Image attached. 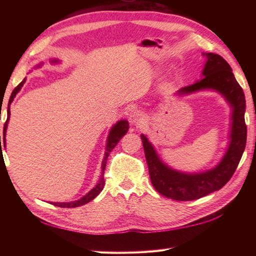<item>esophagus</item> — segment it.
Masks as SVG:
<instances>
[{
  "label": "esophagus",
  "instance_id": "obj_1",
  "mask_svg": "<svg viewBox=\"0 0 256 256\" xmlns=\"http://www.w3.org/2000/svg\"><path fill=\"white\" fill-rule=\"evenodd\" d=\"M144 114L138 110H134L130 114V122H131L132 125H136V126L138 125H142L144 123Z\"/></svg>",
  "mask_w": 256,
  "mask_h": 256
}]
</instances>
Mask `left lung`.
I'll list each match as a JSON object with an SVG mask.
<instances>
[{
	"label": "left lung",
	"instance_id": "8db88e82",
	"mask_svg": "<svg viewBox=\"0 0 256 256\" xmlns=\"http://www.w3.org/2000/svg\"><path fill=\"white\" fill-rule=\"evenodd\" d=\"M206 57L202 78L184 86L178 94L211 89L220 92L232 108L230 144L224 158L214 168L199 174H186L164 164L145 135H140L148 162L150 182L160 194L177 201L199 199L221 189L234 174L246 144V96L238 84L230 64L216 54H204Z\"/></svg>",
	"mask_w": 256,
	"mask_h": 256
}]
</instances>
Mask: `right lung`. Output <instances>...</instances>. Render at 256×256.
I'll list each match as a JSON object with an SVG mask.
<instances>
[{
  "label": "right lung",
  "instance_id": "add662e5",
  "mask_svg": "<svg viewBox=\"0 0 256 256\" xmlns=\"http://www.w3.org/2000/svg\"><path fill=\"white\" fill-rule=\"evenodd\" d=\"M50 62L52 64H56L58 62L57 59H52ZM40 64H38L37 67H40ZM25 80L24 79L22 82L16 86V88L13 90L12 94L10 96V100H8V118H6V122L4 124V128H3V144H4V148H5V134H6V128H8V120H10V103L13 102L15 96L18 94V92L22 89V86L25 84ZM128 130V122L126 120H121V121L116 122V124L113 125V128L110 130V133H108V142H106V153H104V157H103V160H102V166H101V175H100V179L98 184H96L94 188H92L90 192L86 194V196H84L82 198L79 199V200H76V201H72V202H50L52 204L56 206H62V208H76V206H84L86 204H88L89 201L94 200L98 194H99L103 187H104V170H106V160H108V154L111 153V150L116 148V144L120 142V140L122 138L123 135L126 134ZM0 146H1V136H0Z\"/></svg>",
  "mask_w": 256,
  "mask_h": 256
}]
</instances>
